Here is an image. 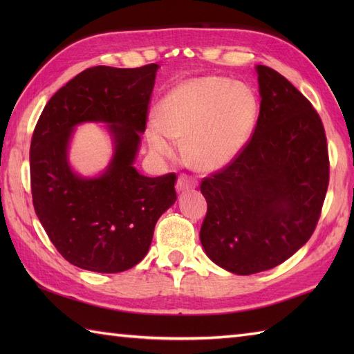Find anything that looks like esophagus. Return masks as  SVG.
<instances>
[{"label": "esophagus", "instance_id": "1", "mask_svg": "<svg viewBox=\"0 0 354 354\" xmlns=\"http://www.w3.org/2000/svg\"><path fill=\"white\" fill-rule=\"evenodd\" d=\"M196 185H198L196 179H193L190 176H187V175H181L176 181V190L178 192H187V190L194 189Z\"/></svg>", "mask_w": 354, "mask_h": 354}]
</instances>
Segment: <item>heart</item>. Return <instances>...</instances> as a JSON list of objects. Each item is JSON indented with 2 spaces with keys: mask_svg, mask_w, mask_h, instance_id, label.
I'll return each mask as SVG.
<instances>
[{
  "mask_svg": "<svg viewBox=\"0 0 354 354\" xmlns=\"http://www.w3.org/2000/svg\"><path fill=\"white\" fill-rule=\"evenodd\" d=\"M257 117V95L248 85L221 76L185 80L162 99L160 118L147 124V142L160 158H173L176 141L185 142L192 167L217 171L243 152Z\"/></svg>",
  "mask_w": 354,
  "mask_h": 354,
  "instance_id": "1",
  "label": "heart"
}]
</instances>
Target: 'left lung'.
I'll return each mask as SVG.
<instances>
[{"mask_svg":"<svg viewBox=\"0 0 354 354\" xmlns=\"http://www.w3.org/2000/svg\"><path fill=\"white\" fill-rule=\"evenodd\" d=\"M260 114L252 137L228 167L205 178L201 243L237 275L272 269L313 234L328 187L327 138L312 103L257 65Z\"/></svg>","mask_w":354,"mask_h":354,"instance_id":"1","label":"left lung"}]
</instances>
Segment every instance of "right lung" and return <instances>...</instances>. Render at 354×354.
Masks as SVG:
<instances>
[{"label":"right lung","instance_id":"obj_1","mask_svg":"<svg viewBox=\"0 0 354 354\" xmlns=\"http://www.w3.org/2000/svg\"><path fill=\"white\" fill-rule=\"evenodd\" d=\"M160 65L93 66L45 104L30 145V183L37 219L71 265L115 274L146 257L155 225L176 201L175 173L147 178L133 167L146 131ZM106 122L115 155L99 177L85 178L68 161L73 127Z\"/></svg>","mask_w":354,"mask_h":354}]
</instances>
